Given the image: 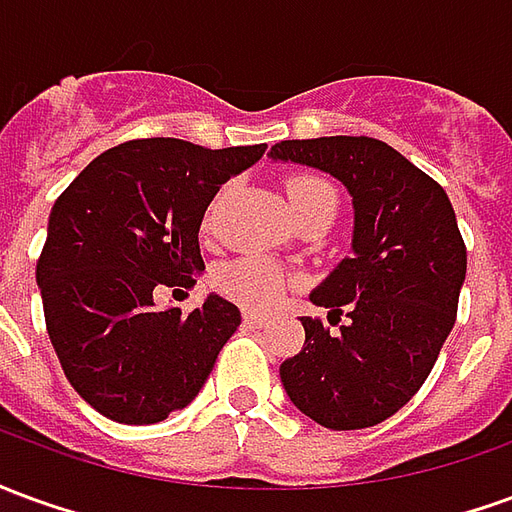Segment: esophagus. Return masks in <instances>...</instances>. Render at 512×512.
<instances>
[{"label": "esophagus", "mask_w": 512, "mask_h": 512, "mask_svg": "<svg viewBox=\"0 0 512 512\" xmlns=\"http://www.w3.org/2000/svg\"><path fill=\"white\" fill-rule=\"evenodd\" d=\"M244 326H249V329H263V326H268V318L266 315H257V312H244Z\"/></svg>", "instance_id": "esophagus-1"}]
</instances>
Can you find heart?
<instances>
[{
	"instance_id": "heart-1",
	"label": "heart",
	"mask_w": 512,
	"mask_h": 512,
	"mask_svg": "<svg viewBox=\"0 0 512 512\" xmlns=\"http://www.w3.org/2000/svg\"><path fill=\"white\" fill-rule=\"evenodd\" d=\"M285 197L290 213L296 216L321 200H334V189L315 175H293L285 180ZM216 285L249 310H274L288 293L290 277L271 260L263 257H238L216 274Z\"/></svg>"
}]
</instances>
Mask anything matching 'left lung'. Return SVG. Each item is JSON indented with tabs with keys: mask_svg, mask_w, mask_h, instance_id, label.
Here are the masks:
<instances>
[{
	"mask_svg": "<svg viewBox=\"0 0 512 512\" xmlns=\"http://www.w3.org/2000/svg\"><path fill=\"white\" fill-rule=\"evenodd\" d=\"M268 156L329 172L354 205L351 257L310 293L345 323L301 318L304 348L279 365L282 386L323 428L378 425L417 395L455 326L466 246L450 197L370 136L285 139Z\"/></svg>",
	"mask_w": 512,
	"mask_h": 512,
	"instance_id": "8db88e82",
	"label": "left lung"
}]
</instances>
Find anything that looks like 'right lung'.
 I'll return each mask as SVG.
<instances>
[{"instance_id": "right-lung-1", "label": "right lung", "mask_w": 512, "mask_h": 512, "mask_svg": "<svg viewBox=\"0 0 512 512\" xmlns=\"http://www.w3.org/2000/svg\"><path fill=\"white\" fill-rule=\"evenodd\" d=\"M263 153L134 139L90 161L54 202L35 271L46 329L65 378L106 419L153 425L189 406L241 326L216 293L189 315L158 310L153 293L205 271L202 216Z\"/></svg>"}]
</instances>
